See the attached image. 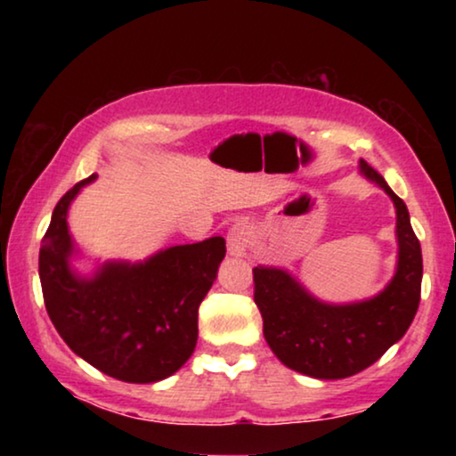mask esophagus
Here are the masks:
<instances>
[{"instance_id":"esophagus-1","label":"esophagus","mask_w":456,"mask_h":456,"mask_svg":"<svg viewBox=\"0 0 456 456\" xmlns=\"http://www.w3.org/2000/svg\"><path fill=\"white\" fill-rule=\"evenodd\" d=\"M251 245V228L247 224L236 222L232 228L228 230V253L230 255H245V251Z\"/></svg>"}]
</instances>
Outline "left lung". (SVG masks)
Instances as JSON below:
<instances>
[{
	"label": "left lung",
	"mask_w": 456,
	"mask_h": 456,
	"mask_svg": "<svg viewBox=\"0 0 456 456\" xmlns=\"http://www.w3.org/2000/svg\"><path fill=\"white\" fill-rule=\"evenodd\" d=\"M365 178L376 183L396 208L398 264L390 284L373 298L332 305L315 298L280 267H255V303L264 336L286 367L317 379H340L363 371L407 332L421 298V245L409 209L367 161Z\"/></svg>",
	"instance_id": "1"
}]
</instances>
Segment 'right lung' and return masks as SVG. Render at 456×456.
Returning <instances> with one entry per match:
<instances>
[{
    "mask_svg": "<svg viewBox=\"0 0 456 456\" xmlns=\"http://www.w3.org/2000/svg\"><path fill=\"white\" fill-rule=\"evenodd\" d=\"M97 174L55 205L39 251L43 301L58 334L86 363L130 384L159 382L195 351L199 305L214 284L226 240L211 236L155 253L142 264L110 261L93 278L70 267L68 208Z\"/></svg>",
    "mask_w": 456,
    "mask_h": 456,
    "instance_id": "1",
    "label": "right lung"
}]
</instances>
